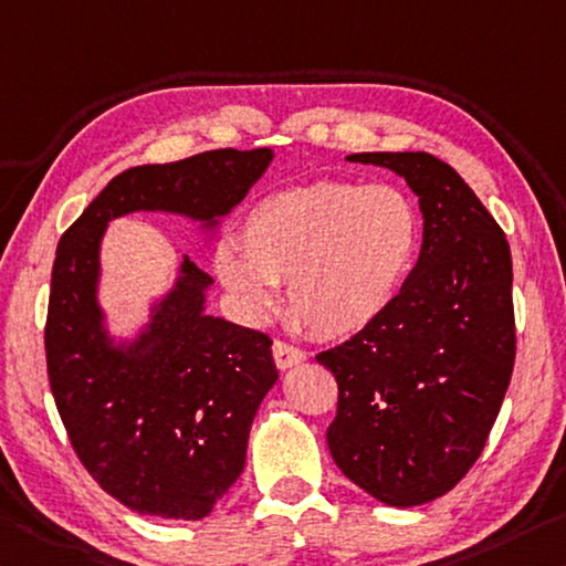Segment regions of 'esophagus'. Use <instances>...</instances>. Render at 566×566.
Listing matches in <instances>:
<instances>
[{
    "label": "esophagus",
    "mask_w": 566,
    "mask_h": 566,
    "mask_svg": "<svg viewBox=\"0 0 566 566\" xmlns=\"http://www.w3.org/2000/svg\"><path fill=\"white\" fill-rule=\"evenodd\" d=\"M272 353H274V363H276V367H280V370H286V367H294V365L307 360V353H304V349L284 343V339H274Z\"/></svg>",
    "instance_id": "obj_1"
}]
</instances>
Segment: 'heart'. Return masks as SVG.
<instances>
[{
    "label": "heart",
    "mask_w": 566,
    "mask_h": 566,
    "mask_svg": "<svg viewBox=\"0 0 566 566\" xmlns=\"http://www.w3.org/2000/svg\"><path fill=\"white\" fill-rule=\"evenodd\" d=\"M221 241L213 272L239 310L262 322L286 282L300 325L325 339L373 327L416 266L423 219L418 203L388 184L315 181L259 199L239 231Z\"/></svg>",
    "instance_id": "obj_1"
}]
</instances>
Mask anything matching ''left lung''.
Masks as SVG:
<instances>
[{
  "label": "left lung",
  "mask_w": 566,
  "mask_h": 566,
  "mask_svg": "<svg viewBox=\"0 0 566 566\" xmlns=\"http://www.w3.org/2000/svg\"><path fill=\"white\" fill-rule=\"evenodd\" d=\"M406 178L423 244L373 327L317 355L337 378L327 446L373 499L408 509L459 483L486 446L516 357L511 251L471 186L430 154H353Z\"/></svg>",
  "instance_id": "obj_1"
}]
</instances>
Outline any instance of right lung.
<instances>
[{"mask_svg": "<svg viewBox=\"0 0 566 566\" xmlns=\"http://www.w3.org/2000/svg\"><path fill=\"white\" fill-rule=\"evenodd\" d=\"M272 158L223 148L123 170L57 244L44 327L52 396L90 476L138 514L209 516L244 471L251 423L280 373L264 332L206 312L213 280L186 254L146 325L111 335L97 300L105 229L160 211L213 237Z\"/></svg>", "mask_w": 566, "mask_h": 566, "instance_id": "obj_1", "label": "right lung"}]
</instances>
